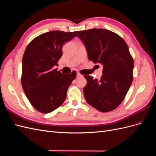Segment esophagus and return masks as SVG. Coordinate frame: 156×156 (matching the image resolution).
<instances>
[{
  "label": "esophagus",
  "mask_w": 156,
  "mask_h": 156,
  "mask_svg": "<svg viewBox=\"0 0 156 156\" xmlns=\"http://www.w3.org/2000/svg\"><path fill=\"white\" fill-rule=\"evenodd\" d=\"M82 77V75L80 74L79 73H77V77Z\"/></svg>",
  "instance_id": "34e87169"
}]
</instances>
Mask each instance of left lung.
Segmentation results:
<instances>
[{
  "label": "left lung",
  "instance_id": "obj_1",
  "mask_svg": "<svg viewBox=\"0 0 156 156\" xmlns=\"http://www.w3.org/2000/svg\"><path fill=\"white\" fill-rule=\"evenodd\" d=\"M89 60L103 65L100 80L84 75V96L90 105L103 112H109L124 100L133 81L134 62L125 41L116 33L103 29L77 32Z\"/></svg>",
  "mask_w": 156,
  "mask_h": 156
}]
</instances>
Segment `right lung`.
I'll return each mask as SVG.
<instances>
[{"label": "right lung", "instance_id": "add662e5", "mask_svg": "<svg viewBox=\"0 0 156 156\" xmlns=\"http://www.w3.org/2000/svg\"><path fill=\"white\" fill-rule=\"evenodd\" d=\"M77 32L44 33L28 45L22 59L21 83L28 100L37 111L49 113L62 104L76 72L66 75L54 69L62 55V46Z\"/></svg>", "mask_w": 156, "mask_h": 156}]
</instances>
